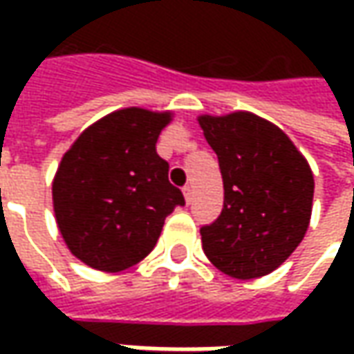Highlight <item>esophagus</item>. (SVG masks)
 Listing matches in <instances>:
<instances>
[{"label": "esophagus", "mask_w": 354, "mask_h": 354, "mask_svg": "<svg viewBox=\"0 0 354 354\" xmlns=\"http://www.w3.org/2000/svg\"><path fill=\"white\" fill-rule=\"evenodd\" d=\"M183 195H185V201H187V203L191 205V201H193V187H191V185H185Z\"/></svg>", "instance_id": "34e87169"}]
</instances>
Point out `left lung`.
Masks as SVG:
<instances>
[{"label":"left lung","instance_id":"obj_1","mask_svg":"<svg viewBox=\"0 0 354 354\" xmlns=\"http://www.w3.org/2000/svg\"><path fill=\"white\" fill-rule=\"evenodd\" d=\"M198 124L218 157L225 185L218 218L201 226L203 250L232 278L266 276L306 236L311 169L281 129L254 114L203 116Z\"/></svg>","mask_w":354,"mask_h":354}]
</instances>
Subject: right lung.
Listing matches in <instances>:
<instances>
[{
	"label": "right lung",
	"instance_id": "add662e5",
	"mask_svg": "<svg viewBox=\"0 0 354 354\" xmlns=\"http://www.w3.org/2000/svg\"><path fill=\"white\" fill-rule=\"evenodd\" d=\"M169 112L126 108L80 133L53 181L55 216L78 260L122 272L153 250L165 218L183 207L169 183V163L156 143Z\"/></svg>",
	"mask_w": 354,
	"mask_h": 354
}]
</instances>
